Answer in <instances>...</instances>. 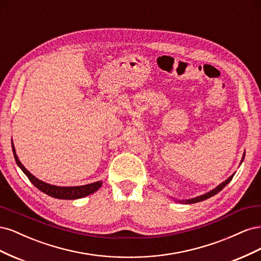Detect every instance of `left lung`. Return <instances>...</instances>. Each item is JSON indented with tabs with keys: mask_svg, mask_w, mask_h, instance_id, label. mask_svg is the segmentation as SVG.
Here are the masks:
<instances>
[{
	"mask_svg": "<svg viewBox=\"0 0 261 261\" xmlns=\"http://www.w3.org/2000/svg\"><path fill=\"white\" fill-rule=\"evenodd\" d=\"M244 158H245V153L243 154V159H242V162H243V160H244ZM233 176H234V174L233 175H231L230 177H228L227 179H225L223 183H221L219 186H217L215 189H212V191H210V192H208L207 194H204V195H201V196H198V197H195V198H192V199H187V200H178L179 202H183V203H195V202H199V201H202V200H206V199H208V198H210V197H212V196H215L216 194H218L219 192H221L222 191V189L230 183V181L232 180V178H233Z\"/></svg>",
	"mask_w": 261,
	"mask_h": 261,
	"instance_id": "left-lung-1",
	"label": "left lung"
}]
</instances>
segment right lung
Instances as JSON below:
<instances>
[{
  "mask_svg": "<svg viewBox=\"0 0 261 261\" xmlns=\"http://www.w3.org/2000/svg\"><path fill=\"white\" fill-rule=\"evenodd\" d=\"M12 149H13V153L15 161H16L17 165L20 168V170L25 173L26 176L29 178V180L33 183L39 191H41L42 193L49 195L51 197H54V198L58 199H78V198H83V197L88 196L94 192H97L98 189L101 187L102 181H96V183H91V184H87L83 186H70V187H63V186H55L45 183V181H42L40 179H38L36 176H34L31 173L23 167L21 162L19 161L18 156L16 154V151H15V147L13 145L12 141Z\"/></svg>",
  "mask_w": 261,
  "mask_h": 261,
  "instance_id": "1",
  "label": "right lung"
}]
</instances>
